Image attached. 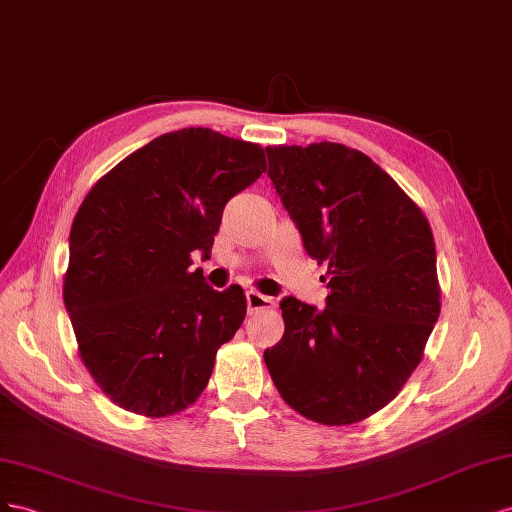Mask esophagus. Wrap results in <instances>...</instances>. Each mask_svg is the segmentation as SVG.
<instances>
[{"mask_svg":"<svg viewBox=\"0 0 512 512\" xmlns=\"http://www.w3.org/2000/svg\"><path fill=\"white\" fill-rule=\"evenodd\" d=\"M246 306H248V315H255L259 311L272 309L274 300L264 294H259V291H246Z\"/></svg>","mask_w":512,"mask_h":512,"instance_id":"obj_1","label":"esophagus"}]
</instances>
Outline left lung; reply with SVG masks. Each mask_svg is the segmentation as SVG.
I'll list each match as a JSON object with an SVG mask.
<instances>
[{
  "mask_svg": "<svg viewBox=\"0 0 512 512\" xmlns=\"http://www.w3.org/2000/svg\"><path fill=\"white\" fill-rule=\"evenodd\" d=\"M268 175L306 253L326 264V309L281 300L264 360L304 418L354 425L397 397L440 317L429 221L390 175L341 143L266 148Z\"/></svg>",
  "mask_w": 512,
  "mask_h": 512,
  "instance_id": "left-lung-1",
  "label": "left lung"
}]
</instances>
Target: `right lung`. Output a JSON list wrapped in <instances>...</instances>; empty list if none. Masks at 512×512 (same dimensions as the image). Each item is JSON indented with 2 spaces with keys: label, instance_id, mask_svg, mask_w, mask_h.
Returning a JSON list of instances; mask_svg holds the SVG:
<instances>
[{
  "label": "right lung",
  "instance_id": "right-lung-1",
  "mask_svg": "<svg viewBox=\"0 0 512 512\" xmlns=\"http://www.w3.org/2000/svg\"><path fill=\"white\" fill-rule=\"evenodd\" d=\"M264 171L259 143L182 128L126 156L83 199L64 304L85 369L124 410L171 416L208 386L246 296L212 289L193 253L212 251L225 203Z\"/></svg>",
  "mask_w": 512,
  "mask_h": 512
}]
</instances>
